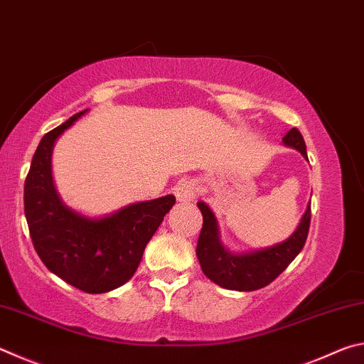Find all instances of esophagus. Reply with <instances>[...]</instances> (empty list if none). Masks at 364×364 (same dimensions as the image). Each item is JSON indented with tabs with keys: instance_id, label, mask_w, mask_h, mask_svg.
I'll use <instances>...</instances> for the list:
<instances>
[{
	"instance_id": "esophagus-1",
	"label": "esophagus",
	"mask_w": 364,
	"mask_h": 364,
	"mask_svg": "<svg viewBox=\"0 0 364 364\" xmlns=\"http://www.w3.org/2000/svg\"><path fill=\"white\" fill-rule=\"evenodd\" d=\"M175 196L176 199L180 202H189V200H194L197 197V188L194 181H181L176 184L175 188Z\"/></svg>"
}]
</instances>
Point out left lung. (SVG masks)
I'll return each instance as SVG.
<instances>
[{"label":"left lung","mask_w":364,"mask_h":364,"mask_svg":"<svg viewBox=\"0 0 364 364\" xmlns=\"http://www.w3.org/2000/svg\"><path fill=\"white\" fill-rule=\"evenodd\" d=\"M282 141L284 144L300 151L301 156L308 159L304 136L297 128L289 130ZM197 207L200 208L202 218H204L196 247L200 268L215 284L231 289V291H257L273 282L300 254L310 231L311 207H308L297 231L287 241L269 249L232 255L218 241L217 221L210 208L204 202H199Z\"/></svg>","instance_id":"1"}]
</instances>
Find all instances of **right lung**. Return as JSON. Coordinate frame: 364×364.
<instances>
[{"label": "right lung", "instance_id": "add662e5", "mask_svg": "<svg viewBox=\"0 0 364 364\" xmlns=\"http://www.w3.org/2000/svg\"><path fill=\"white\" fill-rule=\"evenodd\" d=\"M85 112L41 138L26 178L23 207L30 237L45 267L80 291L102 294L132 279L175 196L128 205L101 220L69 210L54 189L51 151L59 134Z\"/></svg>", "mask_w": 364, "mask_h": 364}]
</instances>
